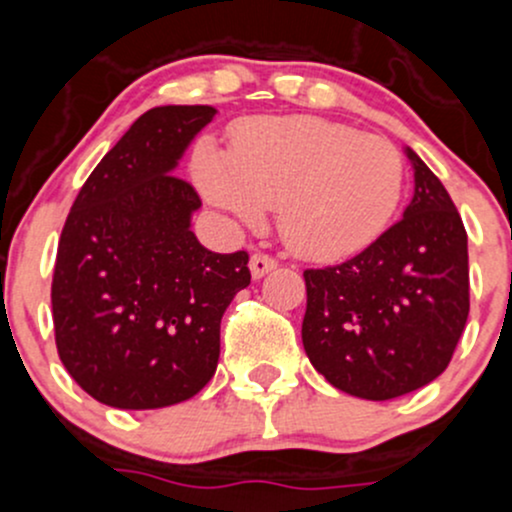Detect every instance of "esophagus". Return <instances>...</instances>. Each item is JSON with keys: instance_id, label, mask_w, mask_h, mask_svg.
<instances>
[{"instance_id": "obj_1", "label": "esophagus", "mask_w": 512, "mask_h": 512, "mask_svg": "<svg viewBox=\"0 0 512 512\" xmlns=\"http://www.w3.org/2000/svg\"><path fill=\"white\" fill-rule=\"evenodd\" d=\"M274 267H277V260H274L272 255H267V252H255V255L250 257V272L255 279L265 277V274L272 272Z\"/></svg>"}]
</instances>
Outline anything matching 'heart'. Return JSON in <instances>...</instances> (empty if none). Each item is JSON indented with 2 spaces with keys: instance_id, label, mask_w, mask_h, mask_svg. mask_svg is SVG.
Wrapping results in <instances>:
<instances>
[{
  "instance_id": "b5f03b06",
  "label": "heart",
  "mask_w": 512,
  "mask_h": 512,
  "mask_svg": "<svg viewBox=\"0 0 512 512\" xmlns=\"http://www.w3.org/2000/svg\"><path fill=\"white\" fill-rule=\"evenodd\" d=\"M208 198L240 218L279 211V233L309 260H341L378 240L405 186L392 142L311 115L265 117L235 129L228 154L211 142L193 152Z\"/></svg>"
}]
</instances>
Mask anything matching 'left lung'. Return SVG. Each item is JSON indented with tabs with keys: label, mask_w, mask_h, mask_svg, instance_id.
<instances>
[{
	"label": "left lung",
	"mask_w": 512,
	"mask_h": 512,
	"mask_svg": "<svg viewBox=\"0 0 512 512\" xmlns=\"http://www.w3.org/2000/svg\"><path fill=\"white\" fill-rule=\"evenodd\" d=\"M405 215L363 252L304 270L301 341L338 390L392 400L439 378L469 319V245L454 201L412 149Z\"/></svg>",
	"instance_id": "8db88e82"
}]
</instances>
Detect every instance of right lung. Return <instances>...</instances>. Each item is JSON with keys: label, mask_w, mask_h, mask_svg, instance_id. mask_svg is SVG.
Wrapping results in <instances>:
<instances>
[{"label": "right lung", "mask_w": 512, "mask_h": 512, "mask_svg": "<svg viewBox=\"0 0 512 512\" xmlns=\"http://www.w3.org/2000/svg\"><path fill=\"white\" fill-rule=\"evenodd\" d=\"M211 105L144 112L75 196L51 282L58 358L102 405L159 410L201 392L220 358V319L250 284L245 250L191 233L201 196L171 174Z\"/></svg>", "instance_id": "add662e5"}]
</instances>
